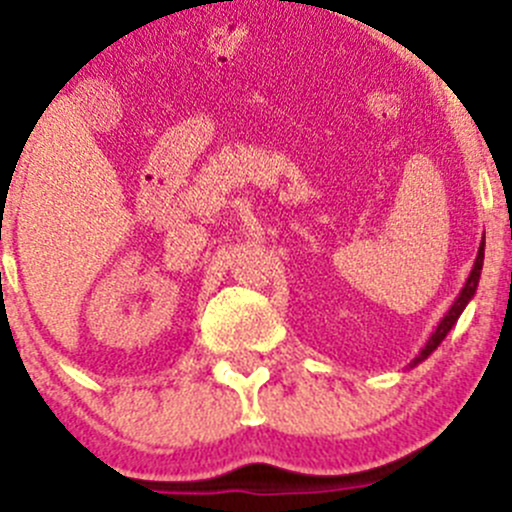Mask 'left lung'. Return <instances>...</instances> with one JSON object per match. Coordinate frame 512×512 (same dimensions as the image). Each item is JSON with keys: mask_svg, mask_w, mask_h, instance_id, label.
I'll use <instances>...</instances> for the list:
<instances>
[{"mask_svg": "<svg viewBox=\"0 0 512 512\" xmlns=\"http://www.w3.org/2000/svg\"><path fill=\"white\" fill-rule=\"evenodd\" d=\"M483 257H485V235H483V242H480V247H478L476 262H473V270H471V275H468L466 285H463L461 292H458L456 302L451 304V309H448V312L443 314V319H441V322H438V327L433 329V332H431V337H428V342L423 344V349H421V352H418L416 359L411 361V366L421 364L423 359H428V356H431L433 352H436L438 347H441V342H443V339H446V334L451 332L453 327H456L458 317H461V314H463V309L468 307V302H471V299H473V294H476V289H478L480 270H483Z\"/></svg>", "mask_w": 512, "mask_h": 512, "instance_id": "8db88e82", "label": "left lung"}]
</instances>
